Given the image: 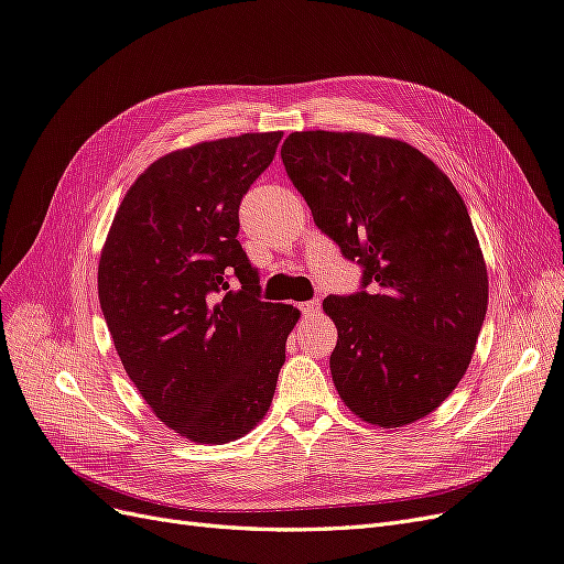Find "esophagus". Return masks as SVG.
<instances>
[{
  "label": "esophagus",
  "instance_id": "obj_1",
  "mask_svg": "<svg viewBox=\"0 0 564 564\" xmlns=\"http://www.w3.org/2000/svg\"><path fill=\"white\" fill-rule=\"evenodd\" d=\"M299 308H301L303 315H317V313H319V301H317V299L305 301V303L299 305Z\"/></svg>",
  "mask_w": 564,
  "mask_h": 564
}]
</instances>
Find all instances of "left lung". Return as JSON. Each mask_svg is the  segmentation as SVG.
I'll return each instance as SVG.
<instances>
[{"mask_svg": "<svg viewBox=\"0 0 564 564\" xmlns=\"http://www.w3.org/2000/svg\"><path fill=\"white\" fill-rule=\"evenodd\" d=\"M282 162L315 226L362 268L357 292L322 303L340 400L381 429L431 414L464 379L487 315L464 199L423 152L381 135L296 131Z\"/></svg>", "mask_w": 564, "mask_h": 564, "instance_id": "1", "label": "left lung"}]
</instances>
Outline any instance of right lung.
Masks as SVG:
<instances>
[{
  "label": "right lung",
  "mask_w": 564,
  "mask_h": 564,
  "mask_svg": "<svg viewBox=\"0 0 564 564\" xmlns=\"http://www.w3.org/2000/svg\"><path fill=\"white\" fill-rule=\"evenodd\" d=\"M280 131L199 143L152 162L115 214L98 299L119 360L169 429L204 445L249 433L275 395L294 305L261 299L240 204Z\"/></svg>",
  "instance_id": "right-lung-1"
}]
</instances>
